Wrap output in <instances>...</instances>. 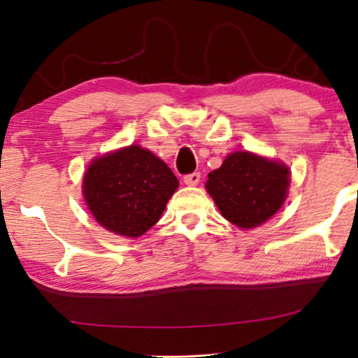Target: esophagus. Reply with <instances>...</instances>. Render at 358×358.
Segmentation results:
<instances>
[{"label": "esophagus", "mask_w": 358, "mask_h": 358, "mask_svg": "<svg viewBox=\"0 0 358 358\" xmlns=\"http://www.w3.org/2000/svg\"><path fill=\"white\" fill-rule=\"evenodd\" d=\"M200 182V173H192L184 176V184L185 185H197Z\"/></svg>", "instance_id": "34e87169"}]
</instances>
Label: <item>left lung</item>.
<instances>
[{"label": "left lung", "mask_w": 358, "mask_h": 358, "mask_svg": "<svg viewBox=\"0 0 358 358\" xmlns=\"http://www.w3.org/2000/svg\"><path fill=\"white\" fill-rule=\"evenodd\" d=\"M290 171L283 163L251 151L228 155L205 184L220 213L241 229L272 218L285 202Z\"/></svg>", "instance_id": "1"}]
</instances>
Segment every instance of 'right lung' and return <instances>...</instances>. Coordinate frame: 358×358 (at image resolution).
Returning <instances> with one entry per match:
<instances>
[{"label":"right lung","mask_w":358,"mask_h":358,"mask_svg":"<svg viewBox=\"0 0 358 358\" xmlns=\"http://www.w3.org/2000/svg\"><path fill=\"white\" fill-rule=\"evenodd\" d=\"M178 187L168 164L138 145L96 158L83 178L85 202L96 222L127 238L148 231Z\"/></svg>","instance_id":"right-lung-1"}]
</instances>
